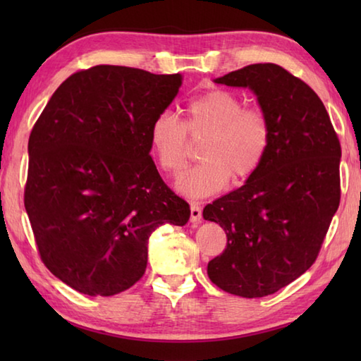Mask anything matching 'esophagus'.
<instances>
[{
    "label": "esophagus",
    "mask_w": 361,
    "mask_h": 361,
    "mask_svg": "<svg viewBox=\"0 0 361 361\" xmlns=\"http://www.w3.org/2000/svg\"><path fill=\"white\" fill-rule=\"evenodd\" d=\"M190 221H192V224H200V221H202L200 204H197V203L190 204Z\"/></svg>",
    "instance_id": "34e87169"
}]
</instances>
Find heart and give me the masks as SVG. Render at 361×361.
Segmentation results:
<instances>
[{"label": "heart", "mask_w": 361, "mask_h": 361, "mask_svg": "<svg viewBox=\"0 0 361 361\" xmlns=\"http://www.w3.org/2000/svg\"><path fill=\"white\" fill-rule=\"evenodd\" d=\"M180 121L161 111L152 121L149 141L157 163L169 175L178 173L188 159V135L200 137L197 155L202 161L181 173L175 189L188 198L217 194L229 178L245 181L267 158L271 145V122L259 106H245L242 97L224 88L194 96L183 106Z\"/></svg>", "instance_id": "b5f03b06"}]
</instances>
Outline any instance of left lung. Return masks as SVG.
<instances>
[{"instance_id": "8db88e82", "label": "left lung", "mask_w": 361, "mask_h": 361, "mask_svg": "<svg viewBox=\"0 0 361 361\" xmlns=\"http://www.w3.org/2000/svg\"><path fill=\"white\" fill-rule=\"evenodd\" d=\"M214 82L250 88L273 136L259 171L204 206V220L219 224L228 239L208 276L228 293L262 298L317 260L340 204L341 145L318 94L279 65H248Z\"/></svg>"}]
</instances>
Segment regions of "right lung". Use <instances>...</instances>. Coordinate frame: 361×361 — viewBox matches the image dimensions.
I'll list each match as a JSON object with an SVG mask.
<instances>
[{
    "label": "right lung",
    "instance_id": "right-lung-1",
    "mask_svg": "<svg viewBox=\"0 0 361 361\" xmlns=\"http://www.w3.org/2000/svg\"><path fill=\"white\" fill-rule=\"evenodd\" d=\"M180 74L97 65L70 75L30 132L25 208L46 268L90 296L142 278L150 234L188 224L189 204L161 178L149 128Z\"/></svg>",
    "mask_w": 361,
    "mask_h": 361
}]
</instances>
